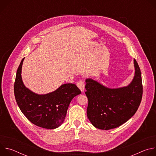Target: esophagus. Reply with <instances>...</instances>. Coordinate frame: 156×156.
<instances>
[{
    "mask_svg": "<svg viewBox=\"0 0 156 156\" xmlns=\"http://www.w3.org/2000/svg\"><path fill=\"white\" fill-rule=\"evenodd\" d=\"M77 86L78 87L80 90L81 91V92H83L84 90V83L83 82V80H80L77 82Z\"/></svg>",
    "mask_w": 156,
    "mask_h": 156,
    "instance_id": "34e87169",
    "label": "esophagus"
}]
</instances>
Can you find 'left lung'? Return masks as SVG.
Returning a JSON list of instances; mask_svg holds the SVG:
<instances>
[{"label":"left lung","instance_id":"1","mask_svg":"<svg viewBox=\"0 0 156 156\" xmlns=\"http://www.w3.org/2000/svg\"><path fill=\"white\" fill-rule=\"evenodd\" d=\"M134 65V78L126 87L110 89L92 79L86 80L87 116L96 128L105 130L115 128L136 113L142 99L143 84L141 70L135 59Z\"/></svg>","mask_w":156,"mask_h":156}]
</instances>
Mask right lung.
Instances as JSON below:
<instances>
[{"label": "right lung", "instance_id": "right-lung-1", "mask_svg": "<svg viewBox=\"0 0 156 156\" xmlns=\"http://www.w3.org/2000/svg\"><path fill=\"white\" fill-rule=\"evenodd\" d=\"M24 58L16 72L14 94L16 103L25 117L35 125L47 129L60 126L66 117L72 99L81 94L80 89L72 83L64 84L55 91L44 95L34 93L27 88L21 76Z\"/></svg>", "mask_w": 156, "mask_h": 156}]
</instances>
